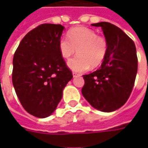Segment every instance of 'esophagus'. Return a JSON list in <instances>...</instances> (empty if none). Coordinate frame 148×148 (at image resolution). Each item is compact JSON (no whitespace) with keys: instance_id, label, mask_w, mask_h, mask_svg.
<instances>
[{"instance_id":"esophagus-1","label":"esophagus","mask_w":148,"mask_h":148,"mask_svg":"<svg viewBox=\"0 0 148 148\" xmlns=\"http://www.w3.org/2000/svg\"><path fill=\"white\" fill-rule=\"evenodd\" d=\"M72 76H73V77H80L81 75H80V74H77V73H76V72H73V73H72Z\"/></svg>"}]
</instances>
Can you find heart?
I'll return each instance as SVG.
<instances>
[{
    "label": "heart",
    "instance_id": "1",
    "mask_svg": "<svg viewBox=\"0 0 148 148\" xmlns=\"http://www.w3.org/2000/svg\"><path fill=\"white\" fill-rule=\"evenodd\" d=\"M62 57L70 58L77 51V55L67 62V66L76 72H83L90 67L102 63L108 51L105 38L86 27H77L68 32V38L62 37L58 42Z\"/></svg>",
    "mask_w": 148,
    "mask_h": 148
}]
</instances>
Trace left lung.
Instances as JSON below:
<instances>
[{
	"label": "left lung",
	"mask_w": 148,
	"mask_h": 148,
	"mask_svg": "<svg viewBox=\"0 0 148 148\" xmlns=\"http://www.w3.org/2000/svg\"><path fill=\"white\" fill-rule=\"evenodd\" d=\"M101 27L108 51L98 70L84 75L82 93L93 108L113 112L128 100L138 71L137 51L134 41L119 27L108 22L91 25Z\"/></svg>",
	"instance_id": "8db88e82"
}]
</instances>
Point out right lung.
<instances>
[{"instance_id":"obj_1","label":"right lung","mask_w":148,"mask_h":148,"mask_svg":"<svg viewBox=\"0 0 148 148\" xmlns=\"http://www.w3.org/2000/svg\"><path fill=\"white\" fill-rule=\"evenodd\" d=\"M64 27L43 24L29 32L13 58L12 82L22 106L37 118L53 113L72 78L58 49Z\"/></svg>"}]
</instances>
